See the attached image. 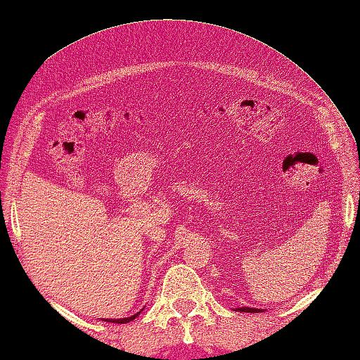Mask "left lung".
Instances as JSON below:
<instances>
[{"label": "left lung", "instance_id": "left-lung-1", "mask_svg": "<svg viewBox=\"0 0 360 360\" xmlns=\"http://www.w3.org/2000/svg\"><path fill=\"white\" fill-rule=\"evenodd\" d=\"M238 311H241V312H262L259 309H257V308H246V307H243V308H236Z\"/></svg>", "mask_w": 360, "mask_h": 360}]
</instances>
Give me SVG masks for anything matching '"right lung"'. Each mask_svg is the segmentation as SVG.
Masks as SVG:
<instances>
[{"instance_id":"1","label":"right lung","mask_w":360,"mask_h":360,"mask_svg":"<svg viewBox=\"0 0 360 360\" xmlns=\"http://www.w3.org/2000/svg\"><path fill=\"white\" fill-rule=\"evenodd\" d=\"M141 314V311L137 312V314H134V316H131V317H125V319H106L105 322H116V323H128V322H131V320H134L137 316Z\"/></svg>"}]
</instances>
